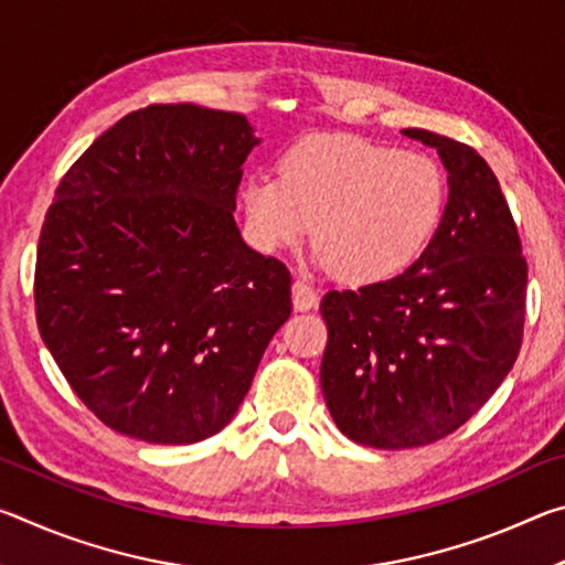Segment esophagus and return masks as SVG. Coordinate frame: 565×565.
I'll return each mask as SVG.
<instances>
[{
    "instance_id": "34e87169",
    "label": "esophagus",
    "mask_w": 565,
    "mask_h": 565,
    "mask_svg": "<svg viewBox=\"0 0 565 565\" xmlns=\"http://www.w3.org/2000/svg\"><path fill=\"white\" fill-rule=\"evenodd\" d=\"M291 299H294V309L296 311H309V309H313V306L319 303V294H317V289H313L309 281L296 279L291 284Z\"/></svg>"
}]
</instances>
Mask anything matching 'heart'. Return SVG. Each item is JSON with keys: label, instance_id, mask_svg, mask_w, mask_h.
<instances>
[{"label": "heart", "instance_id": "obj_1", "mask_svg": "<svg viewBox=\"0 0 565 565\" xmlns=\"http://www.w3.org/2000/svg\"><path fill=\"white\" fill-rule=\"evenodd\" d=\"M242 204L248 232L266 252L296 246L311 228L319 266L343 281L379 284L406 271L434 238L446 179L431 157L319 137L281 159L279 179H248Z\"/></svg>", "mask_w": 565, "mask_h": 565}]
</instances>
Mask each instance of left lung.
Wrapping results in <instances>:
<instances>
[{
	"label": "left lung",
	"instance_id": "8db88e82",
	"mask_svg": "<svg viewBox=\"0 0 565 565\" xmlns=\"http://www.w3.org/2000/svg\"><path fill=\"white\" fill-rule=\"evenodd\" d=\"M448 202L404 274L321 299V391L339 431L371 448L434 444L463 426L521 351L529 269L499 179L476 149L426 129Z\"/></svg>",
	"mask_w": 565,
	"mask_h": 565
}]
</instances>
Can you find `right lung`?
<instances>
[{
  "label": "right lung",
  "instance_id": "obj_1",
  "mask_svg": "<svg viewBox=\"0 0 565 565\" xmlns=\"http://www.w3.org/2000/svg\"><path fill=\"white\" fill-rule=\"evenodd\" d=\"M254 147L244 114L151 104L56 186L36 248V323L114 431L167 446L218 434L289 319V271L234 222Z\"/></svg>",
  "mask_w": 565,
  "mask_h": 565
}]
</instances>
